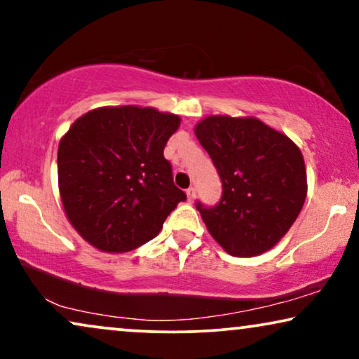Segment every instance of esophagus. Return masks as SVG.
<instances>
[{
  "label": "esophagus",
  "instance_id": "34e87169",
  "mask_svg": "<svg viewBox=\"0 0 359 359\" xmlns=\"http://www.w3.org/2000/svg\"><path fill=\"white\" fill-rule=\"evenodd\" d=\"M186 194H188V201L193 203V201L196 199V188H194V186H189V188L186 189Z\"/></svg>",
  "mask_w": 359,
  "mask_h": 359
}]
</instances>
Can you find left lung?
Listing matches in <instances>:
<instances>
[{
    "label": "left lung",
    "mask_w": 359,
    "mask_h": 359,
    "mask_svg": "<svg viewBox=\"0 0 359 359\" xmlns=\"http://www.w3.org/2000/svg\"><path fill=\"white\" fill-rule=\"evenodd\" d=\"M194 132L222 181L217 204L196 203L205 227L232 257L264 253L291 229L306 201L301 150L253 117L209 116Z\"/></svg>",
    "instance_id": "1"
}]
</instances>
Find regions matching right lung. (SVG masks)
Wrapping results in <instances>:
<instances>
[{"instance_id": "obj_1", "label": "right lung", "mask_w": 359, "mask_h": 359, "mask_svg": "<svg viewBox=\"0 0 359 359\" xmlns=\"http://www.w3.org/2000/svg\"><path fill=\"white\" fill-rule=\"evenodd\" d=\"M180 117L151 107H101L58 145V186L73 227L93 247L122 253L158 235L184 191L163 156Z\"/></svg>"}]
</instances>
